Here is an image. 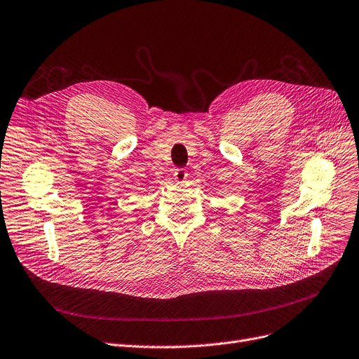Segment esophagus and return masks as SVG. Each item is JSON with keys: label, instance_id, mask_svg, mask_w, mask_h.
<instances>
[{"label": "esophagus", "instance_id": "34e87169", "mask_svg": "<svg viewBox=\"0 0 359 359\" xmlns=\"http://www.w3.org/2000/svg\"><path fill=\"white\" fill-rule=\"evenodd\" d=\"M175 179L179 183L186 182V179H188V171H186L184 168H176L175 170Z\"/></svg>", "mask_w": 359, "mask_h": 359}]
</instances>
